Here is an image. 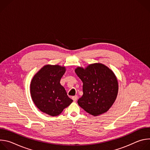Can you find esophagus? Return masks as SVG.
I'll return each mask as SVG.
<instances>
[{
	"label": "esophagus",
	"instance_id": "esophagus-1",
	"mask_svg": "<svg viewBox=\"0 0 150 150\" xmlns=\"http://www.w3.org/2000/svg\"><path fill=\"white\" fill-rule=\"evenodd\" d=\"M72 100H73L74 101H76L77 100L78 97H77L76 96H73V97H72Z\"/></svg>",
	"mask_w": 150,
	"mask_h": 150
}]
</instances>
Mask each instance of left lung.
Instances as JSON below:
<instances>
[{"mask_svg":"<svg viewBox=\"0 0 150 150\" xmlns=\"http://www.w3.org/2000/svg\"><path fill=\"white\" fill-rule=\"evenodd\" d=\"M75 72L83 82L79 105L94 116L108 112L118 93V82L113 71L101 63H94L85 69L78 67Z\"/></svg>","mask_w":150,"mask_h":150,"instance_id":"8db88e82","label":"left lung"}]
</instances>
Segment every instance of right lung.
<instances>
[{
	"mask_svg": "<svg viewBox=\"0 0 150 150\" xmlns=\"http://www.w3.org/2000/svg\"><path fill=\"white\" fill-rule=\"evenodd\" d=\"M65 68L46 65L33 77L30 85L31 98L41 112L52 116L60 115L73 101L60 83Z\"/></svg>",
	"mask_w": 150,
	"mask_h": 150,
	"instance_id": "add662e5",
	"label": "right lung"
}]
</instances>
